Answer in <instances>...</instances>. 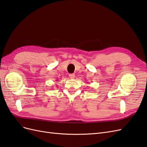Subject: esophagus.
Returning <instances> with one entry per match:
<instances>
[{
	"label": "esophagus",
	"mask_w": 147,
	"mask_h": 147,
	"mask_svg": "<svg viewBox=\"0 0 147 147\" xmlns=\"http://www.w3.org/2000/svg\"><path fill=\"white\" fill-rule=\"evenodd\" d=\"M69 77L71 79H74L75 77V75L74 74H69Z\"/></svg>",
	"instance_id": "34e87169"
}]
</instances>
